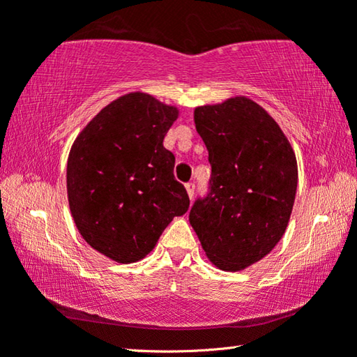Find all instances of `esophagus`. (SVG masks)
<instances>
[{"instance_id":"34e87169","label":"esophagus","mask_w":357,"mask_h":357,"mask_svg":"<svg viewBox=\"0 0 357 357\" xmlns=\"http://www.w3.org/2000/svg\"><path fill=\"white\" fill-rule=\"evenodd\" d=\"M185 190H187V195H189V198L192 200L193 193H195V184H193V183H187V184H185Z\"/></svg>"}]
</instances>
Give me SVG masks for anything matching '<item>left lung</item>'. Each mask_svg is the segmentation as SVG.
Segmentation results:
<instances>
[{
	"instance_id": "1",
	"label": "left lung",
	"mask_w": 357,
	"mask_h": 357,
	"mask_svg": "<svg viewBox=\"0 0 357 357\" xmlns=\"http://www.w3.org/2000/svg\"><path fill=\"white\" fill-rule=\"evenodd\" d=\"M193 121L213 173L189 220L209 261L236 273L268 255L285 233L298 162L279 124L244 96L197 107Z\"/></svg>"
}]
</instances>
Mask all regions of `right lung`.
I'll list each match as a JSON object with an SVG mask.
<instances>
[{
	"label": "right lung",
	"instance_id": "right-lung-1",
	"mask_svg": "<svg viewBox=\"0 0 357 357\" xmlns=\"http://www.w3.org/2000/svg\"><path fill=\"white\" fill-rule=\"evenodd\" d=\"M179 110L146 93L113 100L84 126L68 159L69 208L83 239L116 263L154 249L189 209L164 138Z\"/></svg>",
	"mask_w": 357,
	"mask_h": 357
}]
</instances>
